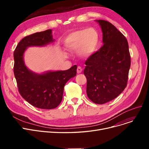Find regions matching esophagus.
I'll return each instance as SVG.
<instances>
[{"instance_id": "esophagus-1", "label": "esophagus", "mask_w": 149, "mask_h": 149, "mask_svg": "<svg viewBox=\"0 0 149 149\" xmlns=\"http://www.w3.org/2000/svg\"><path fill=\"white\" fill-rule=\"evenodd\" d=\"M82 68H81V67H80V66H78V68H77V72L78 73V74H80V73H81V72H82Z\"/></svg>"}]
</instances>
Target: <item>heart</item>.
<instances>
[{
    "label": "heart",
    "instance_id": "b5f03b06",
    "mask_svg": "<svg viewBox=\"0 0 149 149\" xmlns=\"http://www.w3.org/2000/svg\"><path fill=\"white\" fill-rule=\"evenodd\" d=\"M99 34L94 28L74 31L65 38L64 45L68 51H76L82 58H88L96 51L99 43Z\"/></svg>",
    "mask_w": 149,
    "mask_h": 149
}]
</instances>
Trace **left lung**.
Returning a JSON list of instances; mask_svg holds the SVG:
<instances>
[{
    "label": "left lung",
    "instance_id": "8db88e82",
    "mask_svg": "<svg viewBox=\"0 0 149 149\" xmlns=\"http://www.w3.org/2000/svg\"><path fill=\"white\" fill-rule=\"evenodd\" d=\"M95 21L102 31L103 46L86 61L84 74L88 98L103 104L116 98L126 87L130 56L124 35L110 22Z\"/></svg>",
    "mask_w": 149,
    "mask_h": 149
}]
</instances>
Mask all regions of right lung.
Wrapping results in <instances>:
<instances>
[{"instance_id":"obj_1","label":"right lung","mask_w":149,"mask_h":149,"mask_svg":"<svg viewBox=\"0 0 149 149\" xmlns=\"http://www.w3.org/2000/svg\"><path fill=\"white\" fill-rule=\"evenodd\" d=\"M52 31L48 29L24 37L14 52V73L19 93L30 104L42 109H52L60 104L65 85L77 74V65L66 70H49L41 74L32 71L26 66L24 54L27 48L53 43Z\"/></svg>"}]
</instances>
